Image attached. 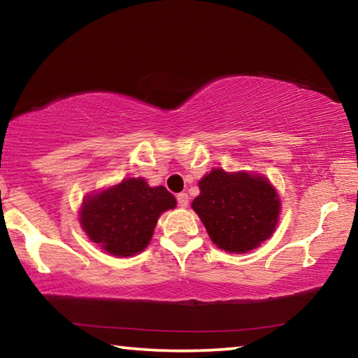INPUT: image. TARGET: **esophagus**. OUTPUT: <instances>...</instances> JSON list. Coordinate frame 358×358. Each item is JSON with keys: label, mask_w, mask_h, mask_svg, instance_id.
<instances>
[{"label": "esophagus", "mask_w": 358, "mask_h": 358, "mask_svg": "<svg viewBox=\"0 0 358 358\" xmlns=\"http://www.w3.org/2000/svg\"><path fill=\"white\" fill-rule=\"evenodd\" d=\"M177 203H178V207H181V208L187 207V203H189V197H187L186 192L177 194Z\"/></svg>", "instance_id": "34e87169"}]
</instances>
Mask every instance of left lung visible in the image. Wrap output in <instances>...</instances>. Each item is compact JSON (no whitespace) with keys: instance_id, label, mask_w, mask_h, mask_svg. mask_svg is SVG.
<instances>
[{"instance_id":"8db88e82","label":"left lung","mask_w":358,"mask_h":358,"mask_svg":"<svg viewBox=\"0 0 358 358\" xmlns=\"http://www.w3.org/2000/svg\"><path fill=\"white\" fill-rule=\"evenodd\" d=\"M199 187L201 194L191 207L221 250L243 254L275 232L281 202L265 177L213 169L199 181Z\"/></svg>"}]
</instances>
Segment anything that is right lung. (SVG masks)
<instances>
[{"instance_id":"obj_1","label":"right lung","mask_w":358,"mask_h":358,"mask_svg":"<svg viewBox=\"0 0 358 358\" xmlns=\"http://www.w3.org/2000/svg\"><path fill=\"white\" fill-rule=\"evenodd\" d=\"M175 205L173 194L164 186L151 187L143 178H126L85 197L80 226L101 250L128 257L148 246L161 213Z\"/></svg>"}]
</instances>
